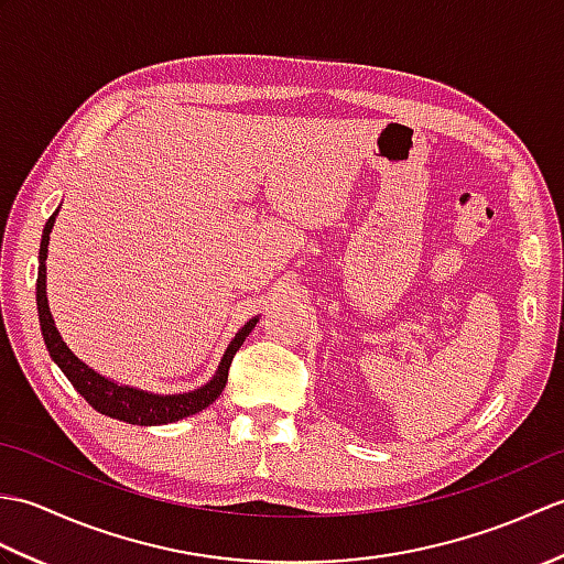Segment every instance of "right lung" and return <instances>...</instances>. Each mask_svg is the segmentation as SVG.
Segmentation results:
<instances>
[{
  "label": "right lung",
  "instance_id": "right-lung-1",
  "mask_svg": "<svg viewBox=\"0 0 564 564\" xmlns=\"http://www.w3.org/2000/svg\"><path fill=\"white\" fill-rule=\"evenodd\" d=\"M55 215L57 210L47 218L43 227L41 251H39V281H35V303H39V319H41V332L47 346V354H51L57 368L67 376L72 388H75L97 412L111 419H121L126 424H138V426L172 424V422H178V419L206 410L208 404L218 400L227 382V370H230L232 358L239 351V346H242L245 339L249 337V332L254 329L259 317H251L247 325L235 334V339L223 354V361L218 370H215L213 380H208L206 386L198 390H191L184 394H154L148 390L121 386V382H113L111 378L99 376L97 370H91L87 364H82L79 358L69 351V346L63 341V337H59V332L55 327L51 307H47L45 259H47V242H51Z\"/></svg>",
  "mask_w": 564,
  "mask_h": 564
}]
</instances>
